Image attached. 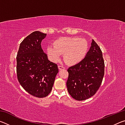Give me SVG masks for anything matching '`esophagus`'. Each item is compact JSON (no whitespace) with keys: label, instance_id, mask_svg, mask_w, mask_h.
I'll return each mask as SVG.
<instances>
[{"label":"esophagus","instance_id":"obj_1","mask_svg":"<svg viewBox=\"0 0 125 125\" xmlns=\"http://www.w3.org/2000/svg\"><path fill=\"white\" fill-rule=\"evenodd\" d=\"M58 68L60 70H63V69H65V67L62 66V65H58Z\"/></svg>","mask_w":125,"mask_h":125}]
</instances>
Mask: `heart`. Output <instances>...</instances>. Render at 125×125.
<instances>
[{"instance_id": "1", "label": "heart", "mask_w": 125, "mask_h": 125, "mask_svg": "<svg viewBox=\"0 0 125 125\" xmlns=\"http://www.w3.org/2000/svg\"><path fill=\"white\" fill-rule=\"evenodd\" d=\"M88 50L85 40L78 37H62L56 40L53 46H48L47 52L52 60L57 61L61 54L67 64H77L85 57Z\"/></svg>"}]
</instances>
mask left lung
I'll list each match as a JSON object with an SVG mask.
<instances>
[{
  "instance_id": "8db88e82",
  "label": "left lung",
  "mask_w": 125,
  "mask_h": 125,
  "mask_svg": "<svg viewBox=\"0 0 125 125\" xmlns=\"http://www.w3.org/2000/svg\"><path fill=\"white\" fill-rule=\"evenodd\" d=\"M103 53L94 40L83 60L68 69L67 86L73 99L82 101L93 96L100 88L104 75Z\"/></svg>"
}]
</instances>
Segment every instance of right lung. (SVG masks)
<instances>
[{
  "label": "right lung",
  "mask_w": 125,
  "mask_h": 125,
  "mask_svg": "<svg viewBox=\"0 0 125 125\" xmlns=\"http://www.w3.org/2000/svg\"><path fill=\"white\" fill-rule=\"evenodd\" d=\"M46 33L34 31L20 43L16 56L19 82L30 94L37 98L47 96L51 92L58 72L57 64L48 60L42 49Z\"/></svg>",
  "instance_id": "add662e5"
}]
</instances>
